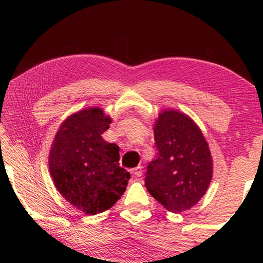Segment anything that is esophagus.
Returning a JSON list of instances; mask_svg holds the SVG:
<instances>
[{"instance_id":"34e87169","label":"esophagus","mask_w":263,"mask_h":263,"mask_svg":"<svg viewBox=\"0 0 263 263\" xmlns=\"http://www.w3.org/2000/svg\"><path fill=\"white\" fill-rule=\"evenodd\" d=\"M131 173L136 177H141V174H143V167H141V166H137L136 168L132 170Z\"/></svg>"}]
</instances>
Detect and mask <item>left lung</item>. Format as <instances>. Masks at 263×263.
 Wrapping results in <instances>:
<instances>
[{"label":"left lung","instance_id":"obj_1","mask_svg":"<svg viewBox=\"0 0 263 263\" xmlns=\"http://www.w3.org/2000/svg\"><path fill=\"white\" fill-rule=\"evenodd\" d=\"M154 140L156 156L145 173L148 193L173 213L190 210L203 197L212 179L207 141L193 120L173 110L159 115Z\"/></svg>","mask_w":263,"mask_h":263}]
</instances>
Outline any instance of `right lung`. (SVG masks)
<instances>
[{
  "instance_id": "add662e5",
  "label": "right lung",
  "mask_w": 263,
  "mask_h": 263,
  "mask_svg": "<svg viewBox=\"0 0 263 263\" xmlns=\"http://www.w3.org/2000/svg\"><path fill=\"white\" fill-rule=\"evenodd\" d=\"M110 123L97 107L79 111L62 124L50 151L49 167L56 189L86 214L114 206L130 179L119 166V147L102 138Z\"/></svg>"
}]
</instances>
